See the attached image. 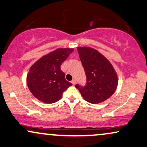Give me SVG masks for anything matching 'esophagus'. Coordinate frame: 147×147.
Instances as JSON below:
<instances>
[{"instance_id": "esophagus-1", "label": "esophagus", "mask_w": 147, "mask_h": 147, "mask_svg": "<svg viewBox=\"0 0 147 147\" xmlns=\"http://www.w3.org/2000/svg\"><path fill=\"white\" fill-rule=\"evenodd\" d=\"M71 83H72V84H73V85H75V84H76V80H75V79H73V80H72V81H71Z\"/></svg>"}]
</instances>
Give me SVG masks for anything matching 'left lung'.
<instances>
[{"label":"left lung","instance_id":"obj_1","mask_svg":"<svg viewBox=\"0 0 147 147\" xmlns=\"http://www.w3.org/2000/svg\"><path fill=\"white\" fill-rule=\"evenodd\" d=\"M81 63L86 75V86L76 88L86 101L97 104L109 98L118 86V77L109 60L95 49L78 47Z\"/></svg>","mask_w":147,"mask_h":147}]
</instances>
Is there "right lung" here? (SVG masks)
Returning a JSON list of instances; mask_svg holds the SVG:
<instances>
[{
	"instance_id": "right-lung-1",
	"label": "right lung",
	"mask_w": 147,
	"mask_h": 147,
	"mask_svg": "<svg viewBox=\"0 0 147 147\" xmlns=\"http://www.w3.org/2000/svg\"><path fill=\"white\" fill-rule=\"evenodd\" d=\"M72 51L73 49H58L42 57L30 68L26 82L35 98L46 103H53L72 86L66 80L60 66Z\"/></svg>"
}]
</instances>
